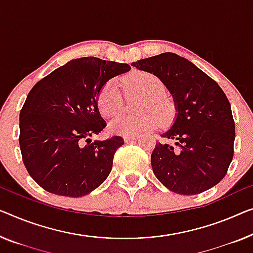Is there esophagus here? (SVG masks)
I'll list each match as a JSON object with an SVG mask.
<instances>
[{
    "label": "esophagus",
    "instance_id": "esophagus-1",
    "mask_svg": "<svg viewBox=\"0 0 253 253\" xmlns=\"http://www.w3.org/2000/svg\"><path fill=\"white\" fill-rule=\"evenodd\" d=\"M141 135H126V136H124V139H125V142H131L134 141V139H137Z\"/></svg>",
    "mask_w": 253,
    "mask_h": 253
}]
</instances>
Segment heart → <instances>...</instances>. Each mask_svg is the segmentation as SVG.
Segmentation results:
<instances>
[{
    "label": "heart",
    "mask_w": 253,
    "mask_h": 253,
    "mask_svg": "<svg viewBox=\"0 0 253 253\" xmlns=\"http://www.w3.org/2000/svg\"><path fill=\"white\" fill-rule=\"evenodd\" d=\"M127 93L142 94L138 115H120L109 125L112 133L119 135H137L152 129L159 122L168 124L175 114V105L164 93V82L149 71H134L123 79ZM97 108L105 118L116 116L123 107L122 94L117 82L105 83L97 94Z\"/></svg>",
    "instance_id": "heart-1"
}]
</instances>
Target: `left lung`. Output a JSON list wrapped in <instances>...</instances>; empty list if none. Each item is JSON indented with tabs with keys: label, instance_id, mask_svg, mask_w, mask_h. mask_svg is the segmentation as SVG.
Instances as JSON below:
<instances>
[{
	"label": "left lung",
	"instance_id": "left-lung-1",
	"mask_svg": "<svg viewBox=\"0 0 253 253\" xmlns=\"http://www.w3.org/2000/svg\"><path fill=\"white\" fill-rule=\"evenodd\" d=\"M157 75L174 97L176 117L157 143L151 165L168 190L183 195L202 193L224 178L234 154L235 124L220 86L197 66L171 52L131 63Z\"/></svg>",
	"mask_w": 253,
	"mask_h": 253
}]
</instances>
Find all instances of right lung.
Masks as SVG:
<instances>
[{"instance_id": "1", "label": "right lung", "mask_w": 253, "mask_h": 253, "mask_svg": "<svg viewBox=\"0 0 253 253\" xmlns=\"http://www.w3.org/2000/svg\"><path fill=\"white\" fill-rule=\"evenodd\" d=\"M129 65L94 56L71 60L30 90L19 118V144L30 177L45 191L79 198L102 184L112 168L120 136L92 142L107 126L97 94Z\"/></svg>"}]
</instances>
